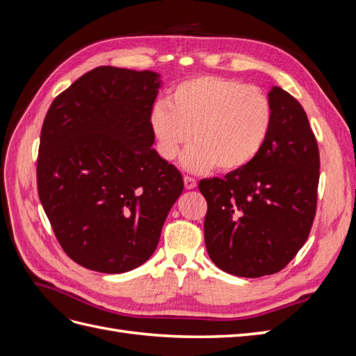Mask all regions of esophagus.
<instances>
[{
	"instance_id": "1",
	"label": "esophagus",
	"mask_w": 356,
	"mask_h": 356,
	"mask_svg": "<svg viewBox=\"0 0 356 356\" xmlns=\"http://www.w3.org/2000/svg\"><path fill=\"white\" fill-rule=\"evenodd\" d=\"M184 186H186V188H187V190H193V188H196L197 182H196V179H195V178H191V177H184Z\"/></svg>"
}]
</instances>
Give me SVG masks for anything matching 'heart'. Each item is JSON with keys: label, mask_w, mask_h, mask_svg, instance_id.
<instances>
[{"label": "heart", "mask_w": 356, "mask_h": 356, "mask_svg": "<svg viewBox=\"0 0 356 356\" xmlns=\"http://www.w3.org/2000/svg\"><path fill=\"white\" fill-rule=\"evenodd\" d=\"M273 124L267 96L250 84L218 75H197L175 84L169 101H157L149 129L159 154L178 157L193 135L195 144L182 156L190 172H236L260 154Z\"/></svg>", "instance_id": "b5f03b06"}]
</instances>
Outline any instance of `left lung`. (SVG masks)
<instances>
[{
  "label": "left lung",
  "mask_w": 356,
  "mask_h": 356,
  "mask_svg": "<svg viewBox=\"0 0 356 356\" xmlns=\"http://www.w3.org/2000/svg\"><path fill=\"white\" fill-rule=\"evenodd\" d=\"M270 135L250 165L199 182L213 264L242 277L273 275L305 245L316 212L319 149L303 106L273 86Z\"/></svg>",
  "instance_id": "obj_1"
}]
</instances>
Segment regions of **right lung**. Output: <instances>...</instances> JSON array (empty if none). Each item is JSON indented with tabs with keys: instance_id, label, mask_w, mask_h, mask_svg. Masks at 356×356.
<instances>
[{
	"instance_id": "1",
	"label": "right lung",
	"mask_w": 356,
	"mask_h": 356,
	"mask_svg": "<svg viewBox=\"0 0 356 356\" xmlns=\"http://www.w3.org/2000/svg\"><path fill=\"white\" fill-rule=\"evenodd\" d=\"M160 74L98 67L51 102L37 160L42 208L62 250L101 273H124L156 251L184 188L153 147Z\"/></svg>"
}]
</instances>
